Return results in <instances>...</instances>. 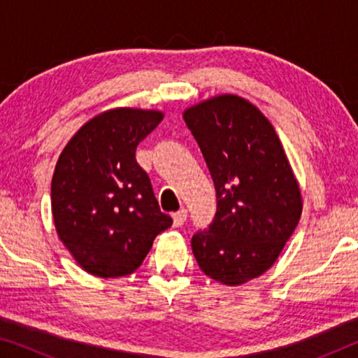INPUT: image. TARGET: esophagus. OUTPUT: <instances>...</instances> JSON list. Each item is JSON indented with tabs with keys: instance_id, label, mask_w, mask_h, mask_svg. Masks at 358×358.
<instances>
[{
	"instance_id": "obj_1",
	"label": "esophagus",
	"mask_w": 358,
	"mask_h": 358,
	"mask_svg": "<svg viewBox=\"0 0 358 358\" xmlns=\"http://www.w3.org/2000/svg\"><path fill=\"white\" fill-rule=\"evenodd\" d=\"M185 220H187V210H185V208L179 210V212H176L173 215V224L176 228L182 227V224L185 223Z\"/></svg>"
}]
</instances>
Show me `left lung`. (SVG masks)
<instances>
[{"mask_svg":"<svg viewBox=\"0 0 358 358\" xmlns=\"http://www.w3.org/2000/svg\"><path fill=\"white\" fill-rule=\"evenodd\" d=\"M215 190L217 213L192 238L205 275L236 287L268 271L300 222L303 200L280 138L267 117L236 94L184 110Z\"/></svg>","mask_w":358,"mask_h":358,"instance_id":"1","label":"left lung"}]
</instances>
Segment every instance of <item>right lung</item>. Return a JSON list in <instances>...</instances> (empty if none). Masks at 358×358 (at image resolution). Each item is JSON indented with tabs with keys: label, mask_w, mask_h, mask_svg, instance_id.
Wrapping results in <instances>:
<instances>
[{
	"label": "right lung",
	"mask_w": 358,
	"mask_h": 358,
	"mask_svg": "<svg viewBox=\"0 0 358 358\" xmlns=\"http://www.w3.org/2000/svg\"><path fill=\"white\" fill-rule=\"evenodd\" d=\"M163 117L161 110L131 107L102 112L73 135L57 161L53 223L78 266L91 275H130L155 238L173 224L135 159L136 146Z\"/></svg>",
	"instance_id": "obj_1"
}]
</instances>
